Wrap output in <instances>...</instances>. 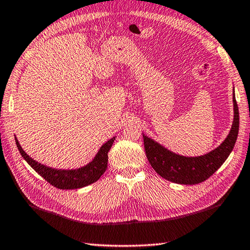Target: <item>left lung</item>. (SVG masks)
<instances>
[{
    "label": "left lung",
    "instance_id": "left-lung-1",
    "mask_svg": "<svg viewBox=\"0 0 250 250\" xmlns=\"http://www.w3.org/2000/svg\"><path fill=\"white\" fill-rule=\"evenodd\" d=\"M234 120L231 129L221 145L200 156H184L174 153L143 134L145 150L151 167L160 176L173 183L194 185L204 182L216 172L234 149L239 129V112L232 92Z\"/></svg>",
    "mask_w": 250,
    "mask_h": 250
}]
</instances>
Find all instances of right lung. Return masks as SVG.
Masks as SVG:
<instances>
[{
	"mask_svg": "<svg viewBox=\"0 0 250 250\" xmlns=\"http://www.w3.org/2000/svg\"><path fill=\"white\" fill-rule=\"evenodd\" d=\"M116 137L110 139L100 146L99 151L97 152L95 158L92 159L87 166H83L79 168H71V170H58L46 167L44 164L39 163L37 161L32 159L19 143V140L15 137V142L18 146L20 153L22 154L24 160L35 170L39 174L48 182L49 184L54 185L55 188L61 189H75L82 188L84 186L95 183L100 179L107 170L108 166V152L112 146Z\"/></svg>",
	"mask_w": 250,
	"mask_h": 250,
	"instance_id": "add662e5",
	"label": "right lung"
}]
</instances>
